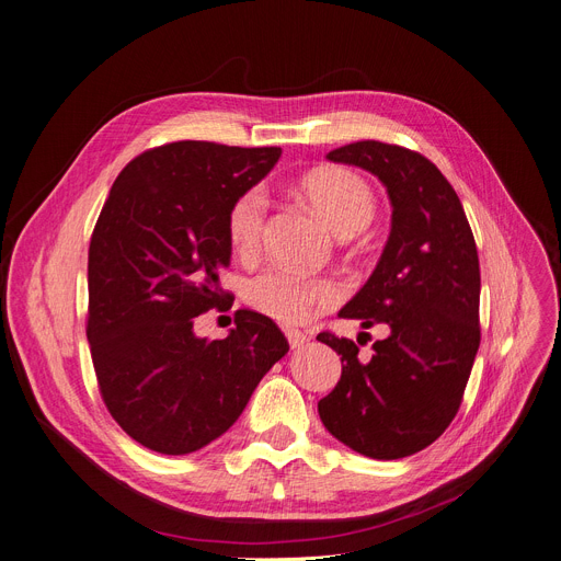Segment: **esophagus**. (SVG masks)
Instances as JSON below:
<instances>
[{"mask_svg":"<svg viewBox=\"0 0 561 561\" xmlns=\"http://www.w3.org/2000/svg\"><path fill=\"white\" fill-rule=\"evenodd\" d=\"M286 337H288L290 348H299V346H304V344L309 342V335H304V333L297 331V329H286Z\"/></svg>","mask_w":561,"mask_h":561,"instance_id":"1","label":"esophagus"}]
</instances>
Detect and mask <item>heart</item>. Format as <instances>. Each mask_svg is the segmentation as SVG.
<instances>
[{
    "mask_svg": "<svg viewBox=\"0 0 561 561\" xmlns=\"http://www.w3.org/2000/svg\"><path fill=\"white\" fill-rule=\"evenodd\" d=\"M301 194L329 228L348 237L363 230L374 217V192L369 183L344 168H320L301 181ZM268 196L262 185L248 187L228 210V237L237 254H257L266 232ZM250 307L264 316L297 324L316 311H327L340 301V286L324 277H307L290 268H273L248 284Z\"/></svg>",
    "mask_w": 561,
    "mask_h": 561,
    "instance_id": "heart-1",
    "label": "heart"
}]
</instances>
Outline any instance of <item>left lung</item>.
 I'll return each instance as SVG.
<instances>
[{
  "label": "left lung",
  "instance_id": "1",
  "mask_svg": "<svg viewBox=\"0 0 561 561\" xmlns=\"http://www.w3.org/2000/svg\"><path fill=\"white\" fill-rule=\"evenodd\" d=\"M327 159L378 176L393 210L376 271L340 311L365 329L385 322L389 335L369 360L353 340L318 335L342 355L318 412L340 443L393 461L432 445L461 407L481 342L477 243L454 187L419 151L358 140Z\"/></svg>",
  "mask_w": 561,
  "mask_h": 561
}]
</instances>
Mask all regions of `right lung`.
<instances>
[{
  "label": "right lung",
  "mask_w": 561,
  "mask_h": 561,
  "mask_svg": "<svg viewBox=\"0 0 561 561\" xmlns=\"http://www.w3.org/2000/svg\"><path fill=\"white\" fill-rule=\"evenodd\" d=\"M279 147L179 140L142 151L112 185L89 243L91 360L110 414L140 445L179 456L241 416L288 340L248 309L224 340L194 335L221 301L228 210L279 161Z\"/></svg>",
  "instance_id": "right-lung-1"
}]
</instances>
